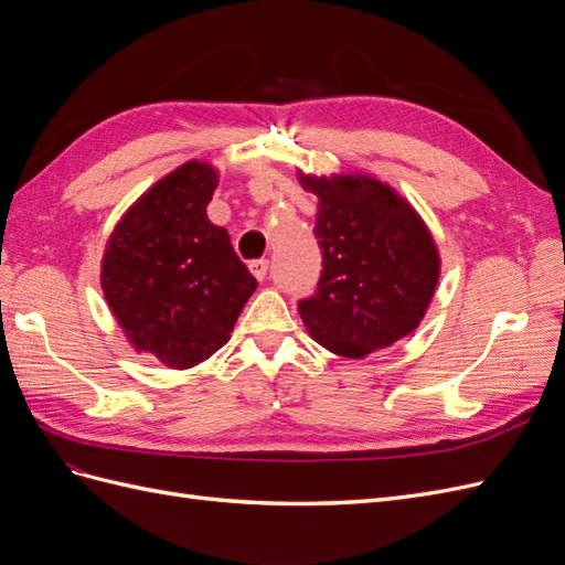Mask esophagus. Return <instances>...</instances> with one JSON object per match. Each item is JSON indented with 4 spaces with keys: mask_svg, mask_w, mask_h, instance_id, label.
<instances>
[{
    "mask_svg": "<svg viewBox=\"0 0 565 565\" xmlns=\"http://www.w3.org/2000/svg\"><path fill=\"white\" fill-rule=\"evenodd\" d=\"M249 270H252V276L256 280H264L266 273H268V262L266 259H254V262H249Z\"/></svg>",
    "mask_w": 565,
    "mask_h": 565,
    "instance_id": "34e87169",
    "label": "esophagus"
}]
</instances>
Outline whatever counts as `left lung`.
Listing matches in <instances>:
<instances>
[{"label":"left lung","mask_w":565,"mask_h":565,"mask_svg":"<svg viewBox=\"0 0 565 565\" xmlns=\"http://www.w3.org/2000/svg\"><path fill=\"white\" fill-rule=\"evenodd\" d=\"M299 183L318 195L322 270L316 295L299 301L311 337L358 361L417 330L440 256L413 204L365 174H299Z\"/></svg>","instance_id":"1"}]
</instances>
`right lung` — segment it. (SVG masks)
Instances as JSON below:
<instances>
[{
    "instance_id": "add662e5",
    "label": "right lung",
    "mask_w": 565,
    "mask_h": 565,
    "mask_svg": "<svg viewBox=\"0 0 565 565\" xmlns=\"http://www.w3.org/2000/svg\"><path fill=\"white\" fill-rule=\"evenodd\" d=\"M218 174L191 160L136 200L110 233L100 287L136 351L174 370L226 344L256 289L228 231L207 218Z\"/></svg>"
}]
</instances>
